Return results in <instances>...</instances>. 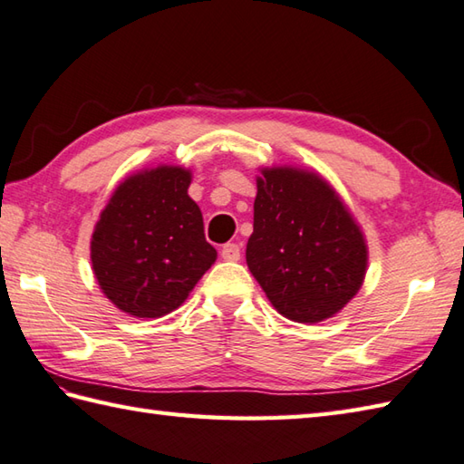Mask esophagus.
Masks as SVG:
<instances>
[{"mask_svg": "<svg viewBox=\"0 0 464 464\" xmlns=\"http://www.w3.org/2000/svg\"><path fill=\"white\" fill-rule=\"evenodd\" d=\"M221 257L225 261H239L241 259V247L237 243H225L221 247Z\"/></svg>", "mask_w": 464, "mask_h": 464, "instance_id": "obj_1", "label": "esophagus"}]
</instances>
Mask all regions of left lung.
Listing matches in <instances>:
<instances>
[{
    "label": "left lung",
    "mask_w": 464,
    "mask_h": 464,
    "mask_svg": "<svg viewBox=\"0 0 464 464\" xmlns=\"http://www.w3.org/2000/svg\"><path fill=\"white\" fill-rule=\"evenodd\" d=\"M259 171L245 251L249 271L283 317L309 324L331 319L367 275L361 227L317 171L293 165Z\"/></svg>",
    "instance_id": "obj_1"
}]
</instances>
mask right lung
Masks as SVG:
<instances>
[{
  "label": "right lung",
  "mask_w": 464,
  "mask_h": 464,
  "mask_svg": "<svg viewBox=\"0 0 464 464\" xmlns=\"http://www.w3.org/2000/svg\"><path fill=\"white\" fill-rule=\"evenodd\" d=\"M191 179L181 165L137 171L117 185L95 223L93 275L131 317L157 319L181 307L217 259L199 205L187 193Z\"/></svg>",
  "instance_id": "right-lung-1"
}]
</instances>
